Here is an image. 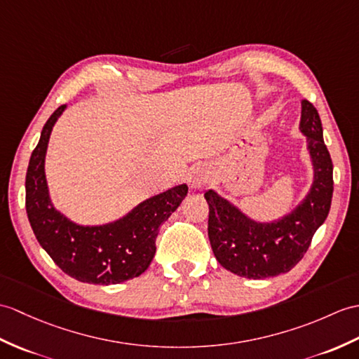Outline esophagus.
<instances>
[{"label": "esophagus", "instance_id": "esophagus-1", "mask_svg": "<svg viewBox=\"0 0 359 359\" xmlns=\"http://www.w3.org/2000/svg\"><path fill=\"white\" fill-rule=\"evenodd\" d=\"M208 182H210V172H208V171L197 168V170L191 172L189 183H191V187H193V188L203 187V185H206Z\"/></svg>", "mask_w": 359, "mask_h": 359}]
</instances>
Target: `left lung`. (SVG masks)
I'll return each instance as SVG.
<instances>
[{"instance_id": "8db88e82", "label": "left lung", "mask_w": 359, "mask_h": 359, "mask_svg": "<svg viewBox=\"0 0 359 359\" xmlns=\"http://www.w3.org/2000/svg\"><path fill=\"white\" fill-rule=\"evenodd\" d=\"M302 105L299 130L307 137L315 176L309 194L292 212L277 222L257 223L212 189L205 193L212 252L224 269L240 277L260 280L289 272L304 257L330 211L333 163L323 139L321 119L309 101L304 99Z\"/></svg>"}]
</instances>
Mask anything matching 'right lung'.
Masks as SVG:
<instances>
[{"label": "right lung", "instance_id": "obj_1", "mask_svg": "<svg viewBox=\"0 0 359 359\" xmlns=\"http://www.w3.org/2000/svg\"><path fill=\"white\" fill-rule=\"evenodd\" d=\"M65 105L46 122L26 174V210L39 245L62 272L82 283L116 285L139 277L156 254L161 224L188 194L179 185L142 202L123 219L104 226H79L67 220L50 202L44 159L50 133Z\"/></svg>", "mask_w": 359, "mask_h": 359}]
</instances>
